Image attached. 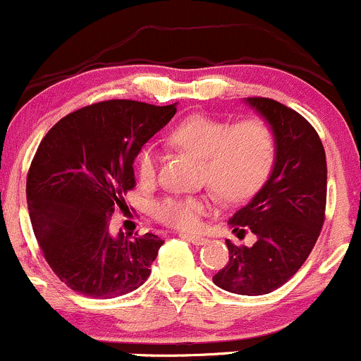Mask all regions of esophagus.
<instances>
[{"label":"esophagus","mask_w":361,"mask_h":361,"mask_svg":"<svg viewBox=\"0 0 361 361\" xmlns=\"http://www.w3.org/2000/svg\"><path fill=\"white\" fill-rule=\"evenodd\" d=\"M182 238L185 239V241L196 244V246H203V244L208 243L207 238H203V235H192V234H182Z\"/></svg>","instance_id":"34e87169"}]
</instances>
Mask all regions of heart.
Listing matches in <instances>:
<instances>
[{"mask_svg": "<svg viewBox=\"0 0 361 361\" xmlns=\"http://www.w3.org/2000/svg\"><path fill=\"white\" fill-rule=\"evenodd\" d=\"M170 142L200 158L201 179L226 201L253 196L269 177L275 160V134L262 117L228 122L195 114L182 120L170 133ZM158 149L146 146L137 157V179L151 184L158 176ZM208 210L203 197L166 196L154 203L153 215L165 226L196 231Z\"/></svg>", "mask_w": 361, "mask_h": 361, "instance_id": "heart-1", "label": "heart"}]
</instances>
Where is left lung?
<instances>
[{"label":"left lung","mask_w":361,"mask_h":361,"mask_svg":"<svg viewBox=\"0 0 361 361\" xmlns=\"http://www.w3.org/2000/svg\"><path fill=\"white\" fill-rule=\"evenodd\" d=\"M247 103L275 134V165L262 189L228 219L238 238L257 235L253 246L227 239L228 262L213 282L228 293L262 296L289 281L312 253L325 220L327 161L312 123L293 108L253 96Z\"/></svg>","instance_id":"left-lung-1"}]
</instances>
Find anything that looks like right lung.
Masks as SVG:
<instances>
[{
    "instance_id": "add662e5",
    "label": "right lung",
    "mask_w": 361,
    "mask_h": 361,
    "mask_svg": "<svg viewBox=\"0 0 361 361\" xmlns=\"http://www.w3.org/2000/svg\"><path fill=\"white\" fill-rule=\"evenodd\" d=\"M176 111L108 99L72 111L42 137L27 173L30 224L42 257L75 293L108 300L149 277L164 241L151 232L114 235L110 220L126 210L135 157Z\"/></svg>"
}]
</instances>
